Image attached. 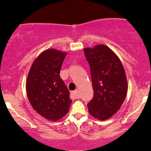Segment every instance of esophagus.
<instances>
[{
	"label": "esophagus",
	"instance_id": "1",
	"mask_svg": "<svg viewBox=\"0 0 151 151\" xmlns=\"http://www.w3.org/2000/svg\"><path fill=\"white\" fill-rule=\"evenodd\" d=\"M71 97L73 99H76V98H78V92H77V90L75 91H73L71 92Z\"/></svg>",
	"mask_w": 151,
	"mask_h": 151
}]
</instances>
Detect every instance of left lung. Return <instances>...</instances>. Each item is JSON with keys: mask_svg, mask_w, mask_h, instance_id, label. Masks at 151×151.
I'll return each mask as SVG.
<instances>
[{"mask_svg": "<svg viewBox=\"0 0 151 151\" xmlns=\"http://www.w3.org/2000/svg\"><path fill=\"white\" fill-rule=\"evenodd\" d=\"M91 71L94 97L88 104V112L100 121L115 115L124 101L128 85L118 56L106 45L84 48Z\"/></svg>", "mask_w": 151, "mask_h": 151, "instance_id": "8db88e82", "label": "left lung"}]
</instances>
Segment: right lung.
<instances>
[{
  "label": "right lung",
  "mask_w": 151,
  "mask_h": 151,
  "mask_svg": "<svg viewBox=\"0 0 151 151\" xmlns=\"http://www.w3.org/2000/svg\"><path fill=\"white\" fill-rule=\"evenodd\" d=\"M67 53L47 49L33 61L26 81L28 100L35 111L47 120L56 122L68 112L70 92L60 72Z\"/></svg>",
  "instance_id": "obj_1"
}]
</instances>
